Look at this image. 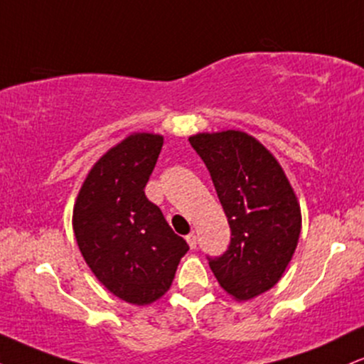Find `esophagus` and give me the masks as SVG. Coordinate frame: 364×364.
I'll return each instance as SVG.
<instances>
[{
    "label": "esophagus",
    "mask_w": 364,
    "mask_h": 364,
    "mask_svg": "<svg viewBox=\"0 0 364 364\" xmlns=\"http://www.w3.org/2000/svg\"><path fill=\"white\" fill-rule=\"evenodd\" d=\"M186 243L190 245V248H191V250H195V248H196V236L193 235V232H191V235H188V236H186Z\"/></svg>",
    "instance_id": "obj_1"
}]
</instances>
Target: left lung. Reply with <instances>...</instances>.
I'll use <instances>...</instances> for the list:
<instances>
[{
  "mask_svg": "<svg viewBox=\"0 0 364 364\" xmlns=\"http://www.w3.org/2000/svg\"><path fill=\"white\" fill-rule=\"evenodd\" d=\"M188 140L205 162L231 228L228 252L208 265L232 299L248 301L281 281L296 252L298 196L274 154L248 133L224 129Z\"/></svg>",
  "mask_w": 364,
  "mask_h": 364,
  "instance_id": "obj_1",
  "label": "left lung"
}]
</instances>
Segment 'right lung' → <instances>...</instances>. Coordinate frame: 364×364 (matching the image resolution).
I'll return each instance as SVG.
<instances>
[{
	"label": "right lung",
	"instance_id": "1",
	"mask_svg": "<svg viewBox=\"0 0 364 364\" xmlns=\"http://www.w3.org/2000/svg\"><path fill=\"white\" fill-rule=\"evenodd\" d=\"M164 136L132 133L92 166L73 205V232L92 274L116 298L144 306L169 291L190 250L145 196Z\"/></svg>",
	"mask_w": 364,
	"mask_h": 364
}]
</instances>
